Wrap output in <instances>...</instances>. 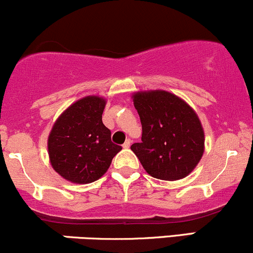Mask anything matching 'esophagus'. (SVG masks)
<instances>
[{"instance_id": "1", "label": "esophagus", "mask_w": 253, "mask_h": 253, "mask_svg": "<svg viewBox=\"0 0 253 253\" xmlns=\"http://www.w3.org/2000/svg\"><path fill=\"white\" fill-rule=\"evenodd\" d=\"M130 143H131V141H130L129 138H127L126 142L123 143V147H124V148H129V147H130Z\"/></svg>"}]
</instances>
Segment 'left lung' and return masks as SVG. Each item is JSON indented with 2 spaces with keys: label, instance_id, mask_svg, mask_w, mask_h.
Masks as SVG:
<instances>
[{
  "label": "left lung",
  "instance_id": "left-lung-1",
  "mask_svg": "<svg viewBox=\"0 0 253 253\" xmlns=\"http://www.w3.org/2000/svg\"><path fill=\"white\" fill-rule=\"evenodd\" d=\"M134 106L142 126L141 142L131 145L152 177H186L204 153V130L197 113L183 100L164 90L140 91Z\"/></svg>",
  "mask_w": 253,
  "mask_h": 253
}]
</instances>
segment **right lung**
<instances>
[{
    "mask_svg": "<svg viewBox=\"0 0 253 253\" xmlns=\"http://www.w3.org/2000/svg\"><path fill=\"white\" fill-rule=\"evenodd\" d=\"M106 101L86 96L70 106L51 129L48 152L53 169L73 183L99 180L122 146L111 141V130L102 123Z\"/></svg>",
    "mask_w": 253,
    "mask_h": 253,
    "instance_id": "1",
    "label": "right lung"
}]
</instances>
